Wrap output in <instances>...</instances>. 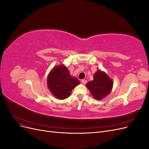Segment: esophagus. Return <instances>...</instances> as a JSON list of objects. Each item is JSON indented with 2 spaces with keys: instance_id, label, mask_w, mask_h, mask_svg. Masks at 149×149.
<instances>
[{
  "instance_id": "1",
  "label": "esophagus",
  "mask_w": 149,
  "mask_h": 149,
  "mask_svg": "<svg viewBox=\"0 0 149 149\" xmlns=\"http://www.w3.org/2000/svg\"><path fill=\"white\" fill-rule=\"evenodd\" d=\"M81 82L83 83V84H86L87 81H86V80H84V79H82V80H81Z\"/></svg>"
}]
</instances>
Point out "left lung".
Instances as JSON below:
<instances>
[{
    "label": "left lung",
    "instance_id": "obj_1",
    "mask_svg": "<svg viewBox=\"0 0 149 149\" xmlns=\"http://www.w3.org/2000/svg\"><path fill=\"white\" fill-rule=\"evenodd\" d=\"M93 78V80L86 86L95 100H101L111 93L114 82L104 71L101 70H97Z\"/></svg>",
    "mask_w": 149,
    "mask_h": 149
}]
</instances>
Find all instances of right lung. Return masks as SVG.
Here are the masks:
<instances>
[{"mask_svg": "<svg viewBox=\"0 0 149 149\" xmlns=\"http://www.w3.org/2000/svg\"><path fill=\"white\" fill-rule=\"evenodd\" d=\"M80 84L79 80L72 77L67 67L64 65L55 66L49 71L47 84L49 91L58 100L68 97L72 89Z\"/></svg>", "mask_w": 149, "mask_h": 149, "instance_id": "obj_1", "label": "right lung"}]
</instances>
